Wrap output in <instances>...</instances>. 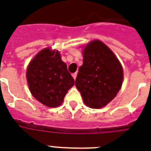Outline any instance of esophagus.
<instances>
[{
    "label": "esophagus",
    "mask_w": 151,
    "mask_h": 151,
    "mask_svg": "<svg viewBox=\"0 0 151 151\" xmlns=\"http://www.w3.org/2000/svg\"><path fill=\"white\" fill-rule=\"evenodd\" d=\"M77 75H78V73H77V72L72 74V76H73V79H74V80H76V78H77Z\"/></svg>",
    "instance_id": "obj_1"
}]
</instances>
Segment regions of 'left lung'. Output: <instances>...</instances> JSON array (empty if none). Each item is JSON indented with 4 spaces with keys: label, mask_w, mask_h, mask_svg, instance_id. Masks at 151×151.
Returning a JSON list of instances; mask_svg holds the SVG:
<instances>
[{
    "label": "left lung",
    "mask_w": 151,
    "mask_h": 151,
    "mask_svg": "<svg viewBox=\"0 0 151 151\" xmlns=\"http://www.w3.org/2000/svg\"><path fill=\"white\" fill-rule=\"evenodd\" d=\"M83 64L79 67L75 85L83 101L90 108L105 106L119 92L123 81L122 64L102 41H91L83 49Z\"/></svg>",
    "instance_id": "left-lung-1"
}]
</instances>
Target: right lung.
<instances>
[{"label": "right lung", "mask_w": 151, "mask_h": 151, "mask_svg": "<svg viewBox=\"0 0 151 151\" xmlns=\"http://www.w3.org/2000/svg\"><path fill=\"white\" fill-rule=\"evenodd\" d=\"M27 82L33 96L48 107H56L63 102L74 80L62 61L58 51L41 50L27 67Z\"/></svg>", "instance_id": "add662e5"}]
</instances>
